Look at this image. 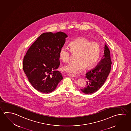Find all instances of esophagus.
Returning a JSON list of instances; mask_svg holds the SVG:
<instances>
[{
  "instance_id": "34e87169",
  "label": "esophagus",
  "mask_w": 131,
  "mask_h": 131,
  "mask_svg": "<svg viewBox=\"0 0 131 131\" xmlns=\"http://www.w3.org/2000/svg\"><path fill=\"white\" fill-rule=\"evenodd\" d=\"M68 75L69 76L71 77H76L77 75H75V74H71V73H68Z\"/></svg>"
}]
</instances>
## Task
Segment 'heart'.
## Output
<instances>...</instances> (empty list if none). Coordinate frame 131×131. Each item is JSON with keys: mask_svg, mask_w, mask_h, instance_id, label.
<instances>
[{"mask_svg": "<svg viewBox=\"0 0 131 131\" xmlns=\"http://www.w3.org/2000/svg\"><path fill=\"white\" fill-rule=\"evenodd\" d=\"M69 49L62 47L59 51L60 59L68 62L71 54H76V61L71 62L64 67L66 71L72 73H79L86 67L90 69L97 63L100 58L101 49L99 44L85 38H78L68 44Z\"/></svg>", "mask_w": 131, "mask_h": 131, "instance_id": "heart-1", "label": "heart"}]
</instances>
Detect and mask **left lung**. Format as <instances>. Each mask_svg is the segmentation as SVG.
I'll return each mask as SVG.
<instances>
[{
    "instance_id": "8db88e82",
    "label": "left lung",
    "mask_w": 131,
    "mask_h": 131,
    "mask_svg": "<svg viewBox=\"0 0 131 131\" xmlns=\"http://www.w3.org/2000/svg\"><path fill=\"white\" fill-rule=\"evenodd\" d=\"M111 64L110 49L107 46L105 45L103 57L95 68L86 74V78L88 79L87 85L81 89L82 91L86 94H90L99 90L103 85L110 74Z\"/></svg>"
}]
</instances>
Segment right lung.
Segmentation results:
<instances>
[{"mask_svg": "<svg viewBox=\"0 0 131 131\" xmlns=\"http://www.w3.org/2000/svg\"><path fill=\"white\" fill-rule=\"evenodd\" d=\"M66 34H42L27 51L23 67L29 81L37 91L51 93L63 79L60 71L59 51L64 45Z\"/></svg>", "mask_w": 131, "mask_h": 131, "instance_id": "right-lung-1", "label": "right lung"}]
</instances>
